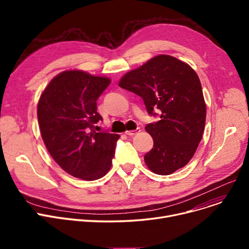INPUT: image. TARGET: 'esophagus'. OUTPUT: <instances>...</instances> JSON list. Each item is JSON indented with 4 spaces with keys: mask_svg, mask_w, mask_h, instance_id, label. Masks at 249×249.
Here are the masks:
<instances>
[{
    "mask_svg": "<svg viewBox=\"0 0 249 249\" xmlns=\"http://www.w3.org/2000/svg\"><path fill=\"white\" fill-rule=\"evenodd\" d=\"M140 131H141L140 128H137V129H135V130H131V131H125V134H126V135H129V136H133V135L137 134V133L140 132Z\"/></svg>",
    "mask_w": 249,
    "mask_h": 249,
    "instance_id": "obj_1",
    "label": "esophagus"
}]
</instances>
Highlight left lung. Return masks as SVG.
Wrapping results in <instances>:
<instances>
[{"label": "left lung", "mask_w": 249, "mask_h": 249, "mask_svg": "<svg viewBox=\"0 0 249 249\" xmlns=\"http://www.w3.org/2000/svg\"><path fill=\"white\" fill-rule=\"evenodd\" d=\"M119 87L141 97L149 115H156L154 109L161 112L159 122L145 127L153 139L144 155L147 167L161 176L184 167L198 148L206 122L198 74L188 63L160 54L125 73Z\"/></svg>", "instance_id": "1"}]
</instances>
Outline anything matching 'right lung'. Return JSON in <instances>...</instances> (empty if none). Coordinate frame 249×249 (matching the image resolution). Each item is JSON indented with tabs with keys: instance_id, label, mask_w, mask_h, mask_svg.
I'll return each mask as SVG.
<instances>
[{
	"instance_id": "obj_1",
	"label": "right lung",
	"mask_w": 249,
	"mask_h": 249,
	"mask_svg": "<svg viewBox=\"0 0 249 249\" xmlns=\"http://www.w3.org/2000/svg\"><path fill=\"white\" fill-rule=\"evenodd\" d=\"M110 83L106 76L65 71L52 78L39 99L37 118L44 144L74 178L99 179L111 168L120 135L94 130L102 120L97 100Z\"/></svg>"
}]
</instances>
